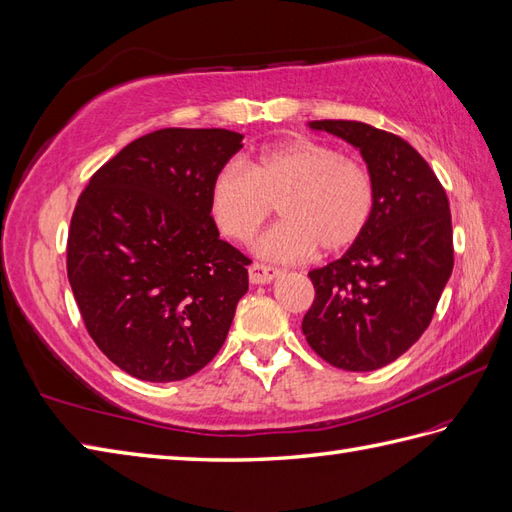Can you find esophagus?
Here are the masks:
<instances>
[{
    "instance_id": "obj_1",
    "label": "esophagus",
    "mask_w": 512,
    "mask_h": 512,
    "mask_svg": "<svg viewBox=\"0 0 512 512\" xmlns=\"http://www.w3.org/2000/svg\"><path fill=\"white\" fill-rule=\"evenodd\" d=\"M278 276H280L278 267L263 265V263L249 265V282H252V284H267L271 280H276Z\"/></svg>"
}]
</instances>
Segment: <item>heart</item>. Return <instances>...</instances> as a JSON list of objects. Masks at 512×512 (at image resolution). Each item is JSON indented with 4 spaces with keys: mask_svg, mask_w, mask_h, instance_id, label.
I'll return each instance as SVG.
<instances>
[{
    "mask_svg": "<svg viewBox=\"0 0 512 512\" xmlns=\"http://www.w3.org/2000/svg\"><path fill=\"white\" fill-rule=\"evenodd\" d=\"M284 221L258 249L276 260L343 254L367 232L376 210L371 173L339 149L297 139L263 149L245 162H228L210 182L208 210L217 228L249 243L276 213Z\"/></svg>",
    "mask_w": 512,
    "mask_h": 512,
    "instance_id": "heart-1",
    "label": "heart"
}]
</instances>
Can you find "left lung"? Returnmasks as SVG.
<instances>
[{"mask_svg": "<svg viewBox=\"0 0 512 512\" xmlns=\"http://www.w3.org/2000/svg\"><path fill=\"white\" fill-rule=\"evenodd\" d=\"M310 128L358 147L376 184L367 232L326 267L313 269L308 345L345 371H373L400 358L430 326L452 276V215L445 189L415 147L360 121Z\"/></svg>", "mask_w": 512, "mask_h": 512, "instance_id": "8db88e82", "label": "left lung"}]
</instances>
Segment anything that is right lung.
<instances>
[{
    "instance_id": "right-lung-1",
    "label": "right lung",
    "mask_w": 512,
    "mask_h": 512,
    "mask_svg": "<svg viewBox=\"0 0 512 512\" xmlns=\"http://www.w3.org/2000/svg\"><path fill=\"white\" fill-rule=\"evenodd\" d=\"M241 141L221 128L149 132L78 197L71 291L95 345L134 378H189L226 341L252 260L219 239L208 191Z\"/></svg>"
}]
</instances>
